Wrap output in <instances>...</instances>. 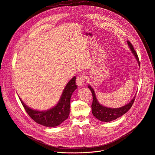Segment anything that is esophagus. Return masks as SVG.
I'll use <instances>...</instances> for the list:
<instances>
[{"mask_svg":"<svg viewBox=\"0 0 155 155\" xmlns=\"http://www.w3.org/2000/svg\"><path fill=\"white\" fill-rule=\"evenodd\" d=\"M84 76L83 74H79L76 79V84L79 87L83 86L84 83Z\"/></svg>","mask_w":155,"mask_h":155,"instance_id":"obj_1","label":"esophagus"}]
</instances>
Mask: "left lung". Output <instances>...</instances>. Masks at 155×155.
<instances>
[{
  "instance_id": "8db88e82",
  "label": "left lung",
  "mask_w": 155,
  "mask_h": 155,
  "mask_svg": "<svg viewBox=\"0 0 155 155\" xmlns=\"http://www.w3.org/2000/svg\"><path fill=\"white\" fill-rule=\"evenodd\" d=\"M127 43H128L130 49H131L136 59L137 60L138 65L140 67V61H139V59H138V57L137 55V53L136 52L135 50L134 49L133 45L128 41H127ZM87 87L89 88V89L91 90V91L92 94H93V103L91 105L93 114L94 117H96L97 118V120H99L101 121H103V122L112 121L117 119V118L121 117V116L124 114L128 112L130 110V109L131 107V106L134 101L136 94V93L135 96L132 99L131 101L129 103L124 105V106H122L121 107H118V108H110V107H105V106H103L102 104H100L98 102L97 99L96 98L94 90L90 85H88Z\"/></svg>"
}]
</instances>
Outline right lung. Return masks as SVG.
<instances>
[{"label":"right lung","mask_w":155,"mask_h":155,"mask_svg":"<svg viewBox=\"0 0 155 155\" xmlns=\"http://www.w3.org/2000/svg\"><path fill=\"white\" fill-rule=\"evenodd\" d=\"M77 89L76 77L72 78L64 89L58 103L46 111H37L25 105L20 99L25 111L32 119L39 124L46 127H56L65 121L70 112L71 95Z\"/></svg>","instance_id":"obj_1"}]
</instances>
